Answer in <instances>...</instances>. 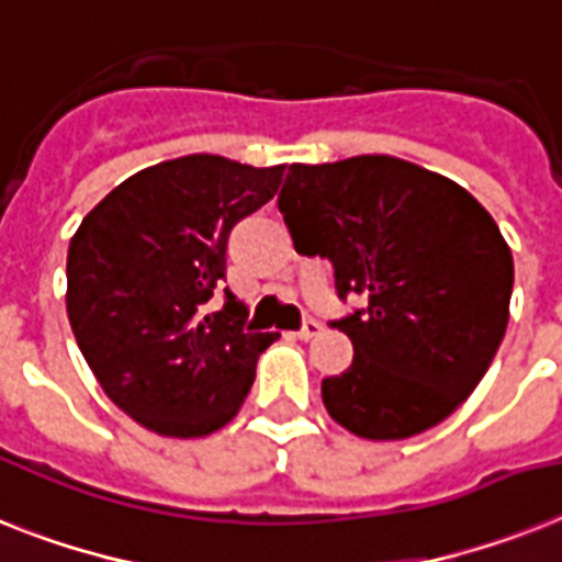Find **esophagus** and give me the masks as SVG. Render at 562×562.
I'll return each mask as SVG.
<instances>
[{"instance_id":"1","label":"esophagus","mask_w":562,"mask_h":562,"mask_svg":"<svg viewBox=\"0 0 562 562\" xmlns=\"http://www.w3.org/2000/svg\"><path fill=\"white\" fill-rule=\"evenodd\" d=\"M321 333H324V326L317 324V321H303V326L297 329V338L308 341V338H317Z\"/></svg>"}]
</instances>
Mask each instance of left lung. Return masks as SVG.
Listing matches in <instances>:
<instances>
[{
  "instance_id": "1",
  "label": "left lung",
  "mask_w": 562,
  "mask_h": 562,
  "mask_svg": "<svg viewBox=\"0 0 562 562\" xmlns=\"http://www.w3.org/2000/svg\"><path fill=\"white\" fill-rule=\"evenodd\" d=\"M280 212L294 250L329 259L352 364L321 384L335 423L368 440L437 426L484 379L507 329L514 256L463 187L364 154L289 166Z\"/></svg>"
}]
</instances>
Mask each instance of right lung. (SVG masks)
<instances>
[{
    "label": "right lung",
    "mask_w": 562,
    "mask_h": 562,
    "mask_svg": "<svg viewBox=\"0 0 562 562\" xmlns=\"http://www.w3.org/2000/svg\"><path fill=\"white\" fill-rule=\"evenodd\" d=\"M285 166L192 154L136 171L81 221L66 256L75 341L110 400L166 437L227 426L273 333H250L224 289L238 221L277 194ZM225 291V303L211 297Z\"/></svg>",
    "instance_id": "1"
}]
</instances>
